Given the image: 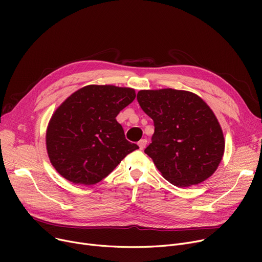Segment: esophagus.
<instances>
[{"instance_id": "34e87169", "label": "esophagus", "mask_w": 262, "mask_h": 262, "mask_svg": "<svg viewBox=\"0 0 262 262\" xmlns=\"http://www.w3.org/2000/svg\"><path fill=\"white\" fill-rule=\"evenodd\" d=\"M146 143H147V141H146V139H141L139 142H138V145H139V148L140 149H143L144 147H145V145H146Z\"/></svg>"}]
</instances>
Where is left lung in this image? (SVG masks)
I'll use <instances>...</instances> for the list:
<instances>
[{
  "mask_svg": "<svg viewBox=\"0 0 262 262\" xmlns=\"http://www.w3.org/2000/svg\"><path fill=\"white\" fill-rule=\"evenodd\" d=\"M137 100L155 126L144 153L169 183L193 186L215 172L224 154V136L213 112L199 95L171 88L140 90Z\"/></svg>",
  "mask_w": 262,
  "mask_h": 262,
  "instance_id": "left-lung-1",
  "label": "left lung"
}]
</instances>
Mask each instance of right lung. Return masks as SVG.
Returning a JSON list of instances; mask_svg holds the SVG:
<instances>
[{"mask_svg": "<svg viewBox=\"0 0 262 262\" xmlns=\"http://www.w3.org/2000/svg\"><path fill=\"white\" fill-rule=\"evenodd\" d=\"M136 98L135 90L89 85L71 94L56 109L47 129L52 166L73 184L101 182L139 146L126 140L116 117Z\"/></svg>", "mask_w": 262, "mask_h": 262, "instance_id": "add662e5", "label": "right lung"}]
</instances>
